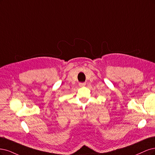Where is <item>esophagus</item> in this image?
Wrapping results in <instances>:
<instances>
[{"label": "esophagus", "instance_id": "esophagus-1", "mask_svg": "<svg viewBox=\"0 0 155 155\" xmlns=\"http://www.w3.org/2000/svg\"><path fill=\"white\" fill-rule=\"evenodd\" d=\"M85 85H86V83L85 82H80L79 83V86L81 87H83L85 86Z\"/></svg>", "mask_w": 155, "mask_h": 155}]
</instances>
